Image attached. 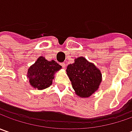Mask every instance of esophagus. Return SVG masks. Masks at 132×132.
<instances>
[{
	"mask_svg": "<svg viewBox=\"0 0 132 132\" xmlns=\"http://www.w3.org/2000/svg\"><path fill=\"white\" fill-rule=\"evenodd\" d=\"M61 65H62V68H65V67H66V65H65V63H61Z\"/></svg>",
	"mask_w": 132,
	"mask_h": 132,
	"instance_id": "esophagus-1",
	"label": "esophagus"
}]
</instances>
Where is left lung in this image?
<instances>
[{
    "mask_svg": "<svg viewBox=\"0 0 132 132\" xmlns=\"http://www.w3.org/2000/svg\"><path fill=\"white\" fill-rule=\"evenodd\" d=\"M66 72L75 93L80 98L92 95L98 89L102 81L101 70L84 56L75 59L74 63L68 66Z\"/></svg>",
    "mask_w": 132,
    "mask_h": 132,
    "instance_id": "obj_1",
    "label": "left lung"
}]
</instances>
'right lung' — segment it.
Listing matches in <instances>:
<instances>
[{
  "label": "right lung",
  "instance_id": "right-lung-1",
  "mask_svg": "<svg viewBox=\"0 0 132 132\" xmlns=\"http://www.w3.org/2000/svg\"><path fill=\"white\" fill-rule=\"evenodd\" d=\"M61 69L62 66L54 60L48 61L43 56H39L28 69L27 78L29 84L39 90L48 88L52 84L55 73Z\"/></svg>",
  "mask_w": 132,
  "mask_h": 132
}]
</instances>
